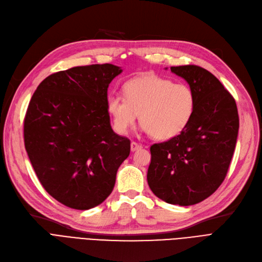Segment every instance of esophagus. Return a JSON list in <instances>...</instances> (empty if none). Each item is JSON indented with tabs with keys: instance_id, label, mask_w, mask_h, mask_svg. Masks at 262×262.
Listing matches in <instances>:
<instances>
[{
	"instance_id": "esophagus-1",
	"label": "esophagus",
	"mask_w": 262,
	"mask_h": 262,
	"mask_svg": "<svg viewBox=\"0 0 262 262\" xmlns=\"http://www.w3.org/2000/svg\"><path fill=\"white\" fill-rule=\"evenodd\" d=\"M142 148V146L140 143H138V142H135V141H133L132 143H130V150L133 151V152H135V151H138V150H140Z\"/></svg>"
}]
</instances>
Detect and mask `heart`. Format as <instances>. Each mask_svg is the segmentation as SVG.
I'll use <instances>...</instances> for the list:
<instances>
[{
	"label": "heart",
	"instance_id": "1",
	"mask_svg": "<svg viewBox=\"0 0 262 262\" xmlns=\"http://www.w3.org/2000/svg\"><path fill=\"white\" fill-rule=\"evenodd\" d=\"M125 96L111 93L106 110L113 127L126 134L138 119L143 130L159 140H167L186 129L195 111V94L183 83H173L156 74L142 75L126 83Z\"/></svg>",
	"mask_w": 262,
	"mask_h": 262
}]
</instances>
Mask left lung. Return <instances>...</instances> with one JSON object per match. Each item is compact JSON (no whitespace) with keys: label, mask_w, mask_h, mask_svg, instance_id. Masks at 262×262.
Returning a JSON list of instances; mask_svg holds the SVG:
<instances>
[{"label":"left lung","mask_w":262,"mask_h":262,"mask_svg":"<svg viewBox=\"0 0 262 262\" xmlns=\"http://www.w3.org/2000/svg\"><path fill=\"white\" fill-rule=\"evenodd\" d=\"M195 94V111L186 129L151 146L148 183L168 204L189 206L204 201L225 180L239 127L233 97L217 77L199 66L170 67Z\"/></svg>","instance_id":"8db88e82"}]
</instances>
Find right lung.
<instances>
[{
    "label": "right lung",
    "mask_w": 262,
    "mask_h": 262,
    "mask_svg": "<svg viewBox=\"0 0 262 262\" xmlns=\"http://www.w3.org/2000/svg\"><path fill=\"white\" fill-rule=\"evenodd\" d=\"M122 69L111 63L74 67L47 76L24 122L25 147L43 188L61 204L86 210L108 198L130 141L115 134L108 87Z\"/></svg>",
    "instance_id": "right-lung-1"
}]
</instances>
